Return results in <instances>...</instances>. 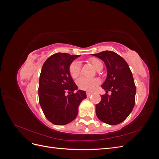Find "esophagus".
<instances>
[{
  "label": "esophagus",
  "mask_w": 159,
  "mask_h": 159,
  "mask_svg": "<svg viewBox=\"0 0 159 159\" xmlns=\"http://www.w3.org/2000/svg\"><path fill=\"white\" fill-rule=\"evenodd\" d=\"M86 95H87V97H89L90 95H91V93L89 92H86Z\"/></svg>",
  "instance_id": "esophagus-1"
}]
</instances>
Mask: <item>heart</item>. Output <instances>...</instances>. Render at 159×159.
I'll list each match as a JSON object with an SVG mask.
<instances>
[{
    "label": "heart",
    "instance_id": "heart-1",
    "mask_svg": "<svg viewBox=\"0 0 159 159\" xmlns=\"http://www.w3.org/2000/svg\"><path fill=\"white\" fill-rule=\"evenodd\" d=\"M89 63L93 66V68L97 70H100L103 68L102 61L96 57H90L88 60ZM69 73L70 76L73 79H75L80 75L81 73V64L78 61H74L70 64L69 67ZM100 84V81L98 78L94 79H87L85 78H80L77 81V85H78L79 89L91 91L94 90L97 86Z\"/></svg>",
    "mask_w": 159,
    "mask_h": 159
}]
</instances>
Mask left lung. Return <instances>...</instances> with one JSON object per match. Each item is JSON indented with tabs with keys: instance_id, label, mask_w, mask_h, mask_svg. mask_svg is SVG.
<instances>
[{
	"instance_id": "1",
	"label": "left lung",
	"mask_w": 159,
	"mask_h": 159,
	"mask_svg": "<svg viewBox=\"0 0 159 159\" xmlns=\"http://www.w3.org/2000/svg\"><path fill=\"white\" fill-rule=\"evenodd\" d=\"M106 65L107 78L102 88L111 91L101 95V102L95 105L96 115L102 122L111 125L123 122L131 113L135 103L136 86L129 65L121 56L113 51L92 54Z\"/></svg>"
}]
</instances>
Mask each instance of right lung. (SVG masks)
I'll use <instances>...</instances> for the list:
<instances>
[{"label":"right lung","mask_w":159,"mask_h":159,"mask_svg":"<svg viewBox=\"0 0 159 159\" xmlns=\"http://www.w3.org/2000/svg\"><path fill=\"white\" fill-rule=\"evenodd\" d=\"M80 55L56 53L43 64L39 80L38 97L47 119L56 125H64L74 120L78 107L86 98L85 91L78 90L69 73L71 62ZM69 93V95L66 93Z\"/></svg>","instance_id":"right-lung-1"}]
</instances>
